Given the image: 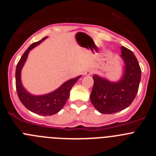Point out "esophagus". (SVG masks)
<instances>
[{
  "mask_svg": "<svg viewBox=\"0 0 156 156\" xmlns=\"http://www.w3.org/2000/svg\"><path fill=\"white\" fill-rule=\"evenodd\" d=\"M92 73H93V71H92L91 69H87V71L84 73V75H87V76L91 75Z\"/></svg>",
  "mask_w": 156,
  "mask_h": 156,
  "instance_id": "1",
  "label": "esophagus"
}]
</instances>
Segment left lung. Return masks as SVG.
<instances>
[{"instance_id":"1","label":"left lung","mask_w":156,"mask_h":156,"mask_svg":"<svg viewBox=\"0 0 156 156\" xmlns=\"http://www.w3.org/2000/svg\"><path fill=\"white\" fill-rule=\"evenodd\" d=\"M121 58L124 62V71L117 82L94 75V86L90 101L96 109L103 114H112L127 108L138 90L141 70L133 52L121 47Z\"/></svg>"}]
</instances>
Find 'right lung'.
Returning <instances> with one entry per match:
<instances>
[{
    "label": "right lung",
    "mask_w": 156,
    "mask_h": 156,
    "mask_svg": "<svg viewBox=\"0 0 156 156\" xmlns=\"http://www.w3.org/2000/svg\"><path fill=\"white\" fill-rule=\"evenodd\" d=\"M47 38L44 37L38 42L32 44L24 52L16 66V85L18 96L23 105L34 113L42 115H52L58 113L64 107L69 96L71 88L81 76L65 82L58 89L44 95H33L29 93L22 84L21 71L27 61L28 55L33 48L40 44Z\"/></svg>",
    "instance_id": "right-lung-1"
}]
</instances>
